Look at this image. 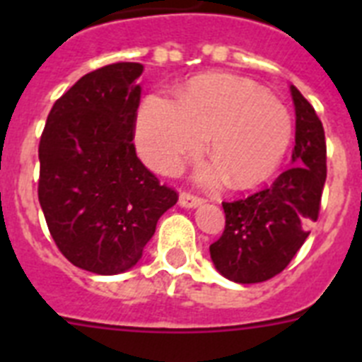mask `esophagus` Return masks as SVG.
I'll return each mask as SVG.
<instances>
[{"label": "esophagus", "instance_id": "obj_1", "mask_svg": "<svg viewBox=\"0 0 362 362\" xmlns=\"http://www.w3.org/2000/svg\"><path fill=\"white\" fill-rule=\"evenodd\" d=\"M203 203V197L194 196L190 192H181V194H179V204H181L183 209H196V206H201Z\"/></svg>", "mask_w": 362, "mask_h": 362}]
</instances>
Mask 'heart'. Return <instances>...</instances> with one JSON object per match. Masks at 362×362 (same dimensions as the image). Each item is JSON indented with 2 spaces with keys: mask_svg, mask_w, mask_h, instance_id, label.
<instances>
[{
  "mask_svg": "<svg viewBox=\"0 0 362 362\" xmlns=\"http://www.w3.org/2000/svg\"><path fill=\"white\" fill-rule=\"evenodd\" d=\"M292 136L288 108L252 79L232 74L194 78L179 90L177 103L150 95L136 121L137 150L153 170L175 174L209 137L216 161L197 177L217 185L228 175L235 188L267 181L283 163Z\"/></svg>",
  "mask_w": 362,
  "mask_h": 362,
  "instance_id": "obj_1",
  "label": "heart"
}]
</instances>
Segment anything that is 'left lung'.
Returning a JSON list of instances; mask_svg holds the SVG:
<instances>
[{
	"mask_svg": "<svg viewBox=\"0 0 362 362\" xmlns=\"http://www.w3.org/2000/svg\"><path fill=\"white\" fill-rule=\"evenodd\" d=\"M296 107L292 168L246 199L223 203L225 232L210 245L221 276L233 283H263L281 274L317 221L326 181L325 129L312 105L290 85Z\"/></svg>",
	"mask_w": 362,
	"mask_h": 362,
	"instance_id": "1",
	"label": "left lung"
}]
</instances>
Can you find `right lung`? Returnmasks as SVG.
Instances as JSON below:
<instances>
[{
  "label": "right lung",
  "mask_w": 362,
  "mask_h": 362,
  "mask_svg": "<svg viewBox=\"0 0 362 362\" xmlns=\"http://www.w3.org/2000/svg\"><path fill=\"white\" fill-rule=\"evenodd\" d=\"M141 63L86 74L54 103L40 141V197L74 267L116 276L136 267L177 194L139 161L134 129Z\"/></svg>",
  "instance_id": "obj_1"
}]
</instances>
